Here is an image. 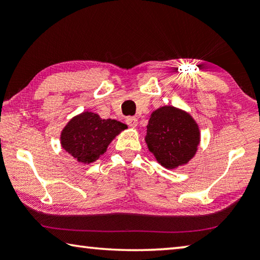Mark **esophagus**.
I'll use <instances>...</instances> for the list:
<instances>
[{
  "label": "esophagus",
  "mask_w": 260,
  "mask_h": 260,
  "mask_svg": "<svg viewBox=\"0 0 260 260\" xmlns=\"http://www.w3.org/2000/svg\"><path fill=\"white\" fill-rule=\"evenodd\" d=\"M126 124L131 127H136L138 126V119L135 117H127Z\"/></svg>",
  "instance_id": "obj_1"
}]
</instances>
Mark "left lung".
<instances>
[{"instance_id":"1","label":"left lung","mask_w":260,"mask_h":260,"mask_svg":"<svg viewBox=\"0 0 260 260\" xmlns=\"http://www.w3.org/2000/svg\"><path fill=\"white\" fill-rule=\"evenodd\" d=\"M147 144L156 159L167 169L186 164L200 142L196 122L186 112L162 107L151 114L147 126Z\"/></svg>"}]
</instances>
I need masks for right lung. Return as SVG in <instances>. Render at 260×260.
<instances>
[{
  "mask_svg": "<svg viewBox=\"0 0 260 260\" xmlns=\"http://www.w3.org/2000/svg\"><path fill=\"white\" fill-rule=\"evenodd\" d=\"M127 128L112 119H101L96 113L83 112L74 117L61 132V146L81 162H93L107 150L110 142Z\"/></svg>",
  "mask_w": 260,
  "mask_h": 260,
  "instance_id": "obj_1",
  "label": "right lung"
}]
</instances>
